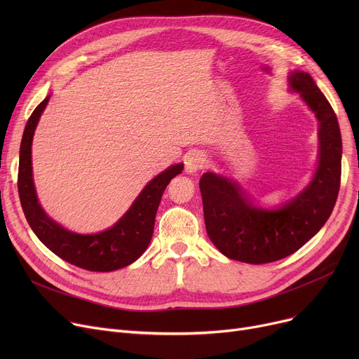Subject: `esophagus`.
<instances>
[{"label":"esophagus","instance_id":"34e87169","mask_svg":"<svg viewBox=\"0 0 359 359\" xmlns=\"http://www.w3.org/2000/svg\"><path fill=\"white\" fill-rule=\"evenodd\" d=\"M205 154L202 151H191L184 156V170L187 175H195L205 164Z\"/></svg>","mask_w":359,"mask_h":359}]
</instances>
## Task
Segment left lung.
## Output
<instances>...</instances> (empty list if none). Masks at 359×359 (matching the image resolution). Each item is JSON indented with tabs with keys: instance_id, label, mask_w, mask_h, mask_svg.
<instances>
[{
	"instance_id": "left-lung-1",
	"label": "left lung",
	"mask_w": 359,
	"mask_h": 359,
	"mask_svg": "<svg viewBox=\"0 0 359 359\" xmlns=\"http://www.w3.org/2000/svg\"><path fill=\"white\" fill-rule=\"evenodd\" d=\"M288 87L318 121V163L304 189L278 205H262L225 176L208 172L199 180L206 233L233 260L262 265L292 255L320 231L334 208L342 172L337 118L309 72L291 71Z\"/></svg>"
}]
</instances>
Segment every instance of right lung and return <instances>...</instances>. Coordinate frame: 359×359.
Segmentation results:
<instances>
[{
    "label": "right lung",
    "mask_w": 359,
    "mask_h": 359,
    "mask_svg": "<svg viewBox=\"0 0 359 359\" xmlns=\"http://www.w3.org/2000/svg\"><path fill=\"white\" fill-rule=\"evenodd\" d=\"M49 99L50 94L33 110L20 145L17 184L26 219L37 238L50 252L74 266L93 272H111L125 268L147 250L153 237L156 214L163 192L170 180L182 173L183 163L170 165L151 179L129 210L111 227L90 234L69 231L43 211L33 182L32 142Z\"/></svg>",
    "instance_id": "1"
}]
</instances>
